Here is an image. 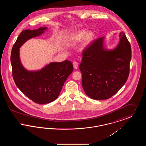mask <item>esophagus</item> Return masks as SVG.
<instances>
[{
  "label": "esophagus",
  "instance_id": "1",
  "mask_svg": "<svg viewBox=\"0 0 146 146\" xmlns=\"http://www.w3.org/2000/svg\"><path fill=\"white\" fill-rule=\"evenodd\" d=\"M73 67H74V68L75 70L78 69V63L74 61V62H73Z\"/></svg>",
  "mask_w": 146,
  "mask_h": 146
}]
</instances>
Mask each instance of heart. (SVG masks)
<instances>
[{
	"label": "heart",
	"mask_w": 146,
	"mask_h": 146,
	"mask_svg": "<svg viewBox=\"0 0 146 146\" xmlns=\"http://www.w3.org/2000/svg\"><path fill=\"white\" fill-rule=\"evenodd\" d=\"M96 39V35L91 31L79 29L71 33L67 38V44L70 46L82 42V46L85 49L89 46Z\"/></svg>",
	"instance_id": "1"
}]
</instances>
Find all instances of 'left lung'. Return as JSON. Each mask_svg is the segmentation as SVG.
<instances>
[{"label": "left lung", "instance_id": "8db88e82", "mask_svg": "<svg viewBox=\"0 0 146 146\" xmlns=\"http://www.w3.org/2000/svg\"><path fill=\"white\" fill-rule=\"evenodd\" d=\"M113 49L104 46L105 36L98 38L84 51L79 69L86 95L97 100L108 99L125 84L129 74L131 49L124 32Z\"/></svg>", "mask_w": 146, "mask_h": 146}]
</instances>
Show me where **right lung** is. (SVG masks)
I'll return each mask as SVG.
<instances>
[{"mask_svg": "<svg viewBox=\"0 0 146 146\" xmlns=\"http://www.w3.org/2000/svg\"><path fill=\"white\" fill-rule=\"evenodd\" d=\"M47 29L44 27L23 31L14 44L11 54L13 76L17 87L27 97L39 104H49L57 99L64 82L73 70L72 63L68 60L50 63L36 70H28L22 65L20 48L25 42L40 36Z\"/></svg>", "mask_w": 146, "mask_h": 146, "instance_id": "right-lung-1", "label": "right lung"}]
</instances>
